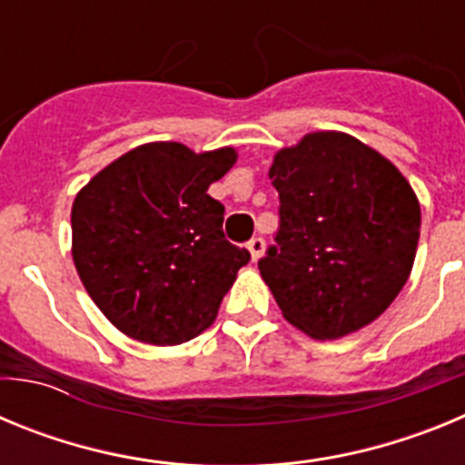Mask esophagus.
Instances as JSON below:
<instances>
[{"mask_svg": "<svg viewBox=\"0 0 465 465\" xmlns=\"http://www.w3.org/2000/svg\"><path fill=\"white\" fill-rule=\"evenodd\" d=\"M246 249H249V253H252V261L256 262L258 258L265 253V242H262V237H253V240H249Z\"/></svg>", "mask_w": 465, "mask_h": 465, "instance_id": "esophagus-1", "label": "esophagus"}]
</instances>
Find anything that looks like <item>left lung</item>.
Segmentation results:
<instances>
[{"mask_svg":"<svg viewBox=\"0 0 465 465\" xmlns=\"http://www.w3.org/2000/svg\"><path fill=\"white\" fill-rule=\"evenodd\" d=\"M277 246L258 261L283 319L314 340L372 323L408 282L421 209L391 160L319 130L274 153Z\"/></svg>","mask_w":465,"mask_h":465,"instance_id":"left-lung-1","label":"left lung"}]
</instances>
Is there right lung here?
<instances>
[{"label":"right lung","instance_id":"right-lung-1","mask_svg":"<svg viewBox=\"0 0 465 465\" xmlns=\"http://www.w3.org/2000/svg\"><path fill=\"white\" fill-rule=\"evenodd\" d=\"M237 163L223 146L179 142L127 151L76 193L72 258L85 291L127 338L172 347L219 314L249 252L223 237V204L207 188Z\"/></svg>","mask_w":465,"mask_h":465}]
</instances>
